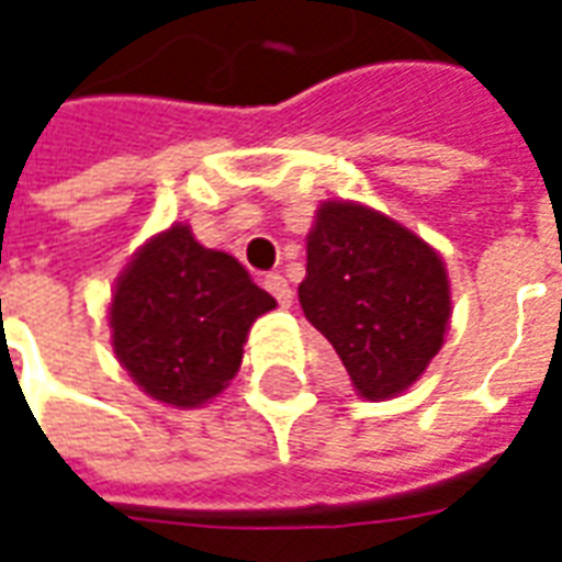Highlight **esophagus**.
<instances>
[{"mask_svg": "<svg viewBox=\"0 0 562 562\" xmlns=\"http://www.w3.org/2000/svg\"><path fill=\"white\" fill-rule=\"evenodd\" d=\"M265 289L280 301V306H292V285L285 282V277H280V273H268V277H265Z\"/></svg>", "mask_w": 562, "mask_h": 562, "instance_id": "1", "label": "esophagus"}]
</instances>
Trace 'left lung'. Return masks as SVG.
I'll return each instance as SVG.
<instances>
[{"label":"left lung","mask_w":562,"mask_h":562,"mask_svg":"<svg viewBox=\"0 0 562 562\" xmlns=\"http://www.w3.org/2000/svg\"><path fill=\"white\" fill-rule=\"evenodd\" d=\"M297 297L367 401L409 389L451 318L442 258L401 222L349 201L318 207Z\"/></svg>","instance_id":"obj_1"}]
</instances>
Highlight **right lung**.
Segmentation results:
<instances>
[{"mask_svg":"<svg viewBox=\"0 0 562 562\" xmlns=\"http://www.w3.org/2000/svg\"><path fill=\"white\" fill-rule=\"evenodd\" d=\"M273 306L237 258L171 225L116 280L111 340L149 397L192 409L232 382L252 322Z\"/></svg>","mask_w":562,"mask_h":562,"instance_id":"1","label":"right lung"}]
</instances>
